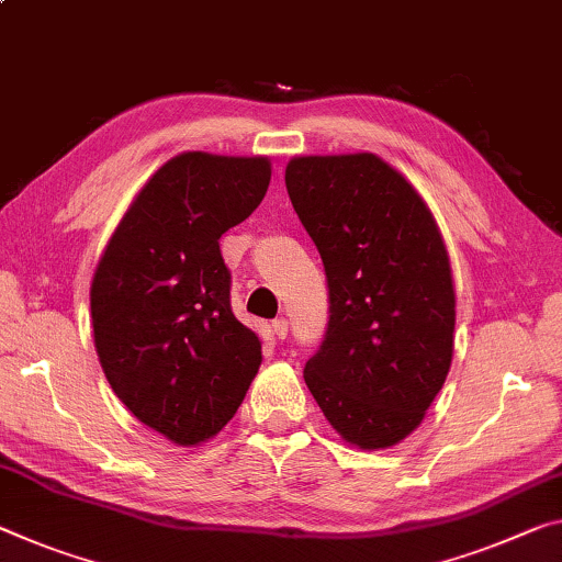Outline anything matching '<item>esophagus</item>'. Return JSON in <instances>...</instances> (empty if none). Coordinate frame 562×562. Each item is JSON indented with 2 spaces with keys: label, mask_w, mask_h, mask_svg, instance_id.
I'll return each instance as SVG.
<instances>
[{
  "label": "esophagus",
  "mask_w": 562,
  "mask_h": 562,
  "mask_svg": "<svg viewBox=\"0 0 562 562\" xmlns=\"http://www.w3.org/2000/svg\"><path fill=\"white\" fill-rule=\"evenodd\" d=\"M288 329H290V323L284 317L272 319V333L278 335V340H284V337H288Z\"/></svg>",
  "instance_id": "34e87169"
}]
</instances>
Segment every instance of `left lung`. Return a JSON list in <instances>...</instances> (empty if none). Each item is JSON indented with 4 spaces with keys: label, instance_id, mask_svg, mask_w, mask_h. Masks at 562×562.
<instances>
[{
    "label": "left lung",
    "instance_id": "obj_1",
    "mask_svg": "<svg viewBox=\"0 0 562 562\" xmlns=\"http://www.w3.org/2000/svg\"><path fill=\"white\" fill-rule=\"evenodd\" d=\"M284 184L327 278V329L305 382L347 442L390 448L420 425L452 362L440 229L413 184L370 153L295 157Z\"/></svg>",
    "mask_w": 562,
    "mask_h": 562
}]
</instances>
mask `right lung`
<instances>
[{"mask_svg": "<svg viewBox=\"0 0 562 562\" xmlns=\"http://www.w3.org/2000/svg\"><path fill=\"white\" fill-rule=\"evenodd\" d=\"M267 157L184 153L153 175L92 280L102 370L139 423L177 445L217 435L243 405L262 340L229 305L220 237L262 202Z\"/></svg>", "mask_w": 562, "mask_h": 562, "instance_id": "right-lung-1", "label": "right lung"}]
</instances>
